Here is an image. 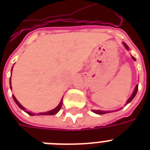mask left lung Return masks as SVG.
<instances>
[{"instance_id":"obj_1","label":"left lung","mask_w":150,"mask_h":150,"mask_svg":"<svg viewBox=\"0 0 150 150\" xmlns=\"http://www.w3.org/2000/svg\"><path fill=\"white\" fill-rule=\"evenodd\" d=\"M123 45L125 46V47L127 50H129V47H128V46L125 43H123ZM132 59L134 60V61H136L134 57L132 56ZM138 86H139V85H136V86H135V89H134V91H133L132 94V96H131L130 97L128 98V100H127V102H126L125 105H127L128 103H130L131 101L133 100V99H134V97L135 96V95L137 94ZM121 108H119V109L116 110H111V111H110V110H106V111H105V110H92V111L93 112V113H95V114H107V113H110V112L117 111V110H121Z\"/></svg>"}]
</instances>
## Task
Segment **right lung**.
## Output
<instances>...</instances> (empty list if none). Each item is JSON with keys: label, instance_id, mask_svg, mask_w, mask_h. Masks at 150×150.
<instances>
[{"label": "right lung", "instance_id": "add662e5", "mask_svg": "<svg viewBox=\"0 0 150 150\" xmlns=\"http://www.w3.org/2000/svg\"><path fill=\"white\" fill-rule=\"evenodd\" d=\"M13 68V67H12ZM11 71H12V69H11ZM10 88L11 89H12V87H11V79H10ZM12 97H13V100H14V101L15 102V103L18 105V107H19V108H21L22 110H23L25 113H27L28 114H29V115H31V116H36V115H54V114H57L59 112V110H61V106H62V103H63V97H62V99H61V102L59 103V104L54 109L51 110H49V111L47 112H42V113H33V112L32 111H28V110H26V109L23 106H22L21 105V103H20L17 100V99L15 98V96H14V95H12Z\"/></svg>", "mask_w": 150, "mask_h": 150}]
</instances>
